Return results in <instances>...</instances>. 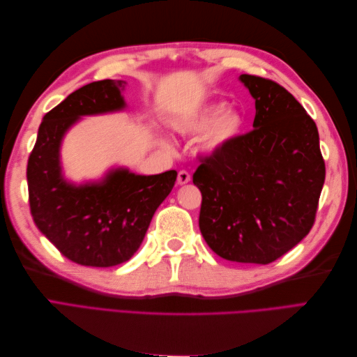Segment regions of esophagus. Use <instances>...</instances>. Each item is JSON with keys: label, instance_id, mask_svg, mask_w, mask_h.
<instances>
[{"label": "esophagus", "instance_id": "34e87169", "mask_svg": "<svg viewBox=\"0 0 357 357\" xmlns=\"http://www.w3.org/2000/svg\"><path fill=\"white\" fill-rule=\"evenodd\" d=\"M188 181H190V174H189V172L186 169L178 171V174H177V183H178V185H186Z\"/></svg>", "mask_w": 357, "mask_h": 357}]
</instances>
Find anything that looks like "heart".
<instances>
[{
  "label": "heart",
  "instance_id": "heart-1",
  "mask_svg": "<svg viewBox=\"0 0 357 357\" xmlns=\"http://www.w3.org/2000/svg\"><path fill=\"white\" fill-rule=\"evenodd\" d=\"M243 126V114L235 110L226 112V104L219 102L205 107L188 128L195 132H202L208 128L209 131L202 137L201 147L204 152L214 153L229 144L236 135H240Z\"/></svg>",
  "mask_w": 357,
  "mask_h": 357
}]
</instances>
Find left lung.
Masks as SVG:
<instances>
[{
  "label": "left lung",
  "instance_id": "left-lung-1",
  "mask_svg": "<svg viewBox=\"0 0 357 357\" xmlns=\"http://www.w3.org/2000/svg\"><path fill=\"white\" fill-rule=\"evenodd\" d=\"M255 98L250 132L199 158V229L226 261L271 264L316 220L326 168L314 121L278 83L241 74Z\"/></svg>",
  "mask_w": 357,
  "mask_h": 357
}]
</instances>
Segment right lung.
Instances as JSON below:
<instances>
[{"label":"right lung","instance_id":"obj_1","mask_svg":"<svg viewBox=\"0 0 357 357\" xmlns=\"http://www.w3.org/2000/svg\"><path fill=\"white\" fill-rule=\"evenodd\" d=\"M123 80H100L68 95L43 117L28 159L26 180L32 219L70 261L107 268L132 257L156 208L174 188L177 171L137 176L110 171L100 183L75 186L61 174L59 147L80 116L122 110Z\"/></svg>","mask_w":357,"mask_h":357}]
</instances>
